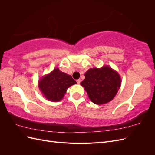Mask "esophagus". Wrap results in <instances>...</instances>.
<instances>
[{"label":"esophagus","instance_id":"obj_1","mask_svg":"<svg viewBox=\"0 0 155 155\" xmlns=\"http://www.w3.org/2000/svg\"><path fill=\"white\" fill-rule=\"evenodd\" d=\"M76 81H77V83L79 84H79H80V83H81V80H80V79H78V80H77Z\"/></svg>","mask_w":155,"mask_h":155}]
</instances>
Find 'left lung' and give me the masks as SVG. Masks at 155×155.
Listing matches in <instances>:
<instances>
[{
    "label": "left lung",
    "instance_id": "8db88e82",
    "mask_svg": "<svg viewBox=\"0 0 155 155\" xmlns=\"http://www.w3.org/2000/svg\"><path fill=\"white\" fill-rule=\"evenodd\" d=\"M85 76L81 85L85 88L89 99L96 105L105 104L113 100L121 86L119 74L107 65L100 68H90Z\"/></svg>",
    "mask_w": 155,
    "mask_h": 155
}]
</instances>
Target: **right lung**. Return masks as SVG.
Segmentation results:
<instances>
[{
    "label": "right lung",
    "mask_w": 155,
    "mask_h": 155,
    "mask_svg": "<svg viewBox=\"0 0 155 155\" xmlns=\"http://www.w3.org/2000/svg\"><path fill=\"white\" fill-rule=\"evenodd\" d=\"M75 84L76 81L71 76L55 68L50 73L40 78L38 87L46 99L57 102L63 99L67 89Z\"/></svg>",
    "instance_id": "1"
}]
</instances>
